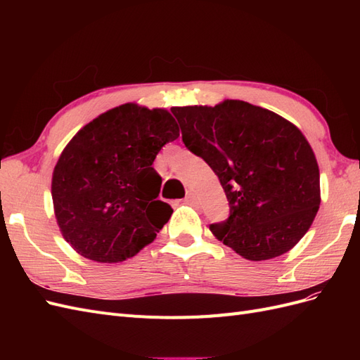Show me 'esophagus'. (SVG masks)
<instances>
[{"mask_svg": "<svg viewBox=\"0 0 360 360\" xmlns=\"http://www.w3.org/2000/svg\"><path fill=\"white\" fill-rule=\"evenodd\" d=\"M184 201H186L188 204H197V195H195L192 191L188 192L186 198H184Z\"/></svg>", "mask_w": 360, "mask_h": 360, "instance_id": "esophagus-1", "label": "esophagus"}]
</instances>
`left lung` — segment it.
I'll list each match as a JSON object with an SVG mask.
<instances>
[{
    "label": "left lung",
    "instance_id": "left-lung-1",
    "mask_svg": "<svg viewBox=\"0 0 360 360\" xmlns=\"http://www.w3.org/2000/svg\"><path fill=\"white\" fill-rule=\"evenodd\" d=\"M171 111L184 146L213 169L230 204L212 233L250 261L288 252L320 207L317 159L300 130L243 101Z\"/></svg>",
    "mask_w": 360,
    "mask_h": 360
}]
</instances>
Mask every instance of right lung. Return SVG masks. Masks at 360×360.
Wrapping results in <instances>:
<instances>
[{
  "label": "right lung",
  "mask_w": 360,
  "mask_h": 360,
  "mask_svg": "<svg viewBox=\"0 0 360 360\" xmlns=\"http://www.w3.org/2000/svg\"><path fill=\"white\" fill-rule=\"evenodd\" d=\"M180 136L165 110L126 103L76 134L57 162L52 201L63 237L82 257L118 263L155 240L172 209L158 200L153 162Z\"/></svg>",
  "instance_id": "obj_1"
}]
</instances>
